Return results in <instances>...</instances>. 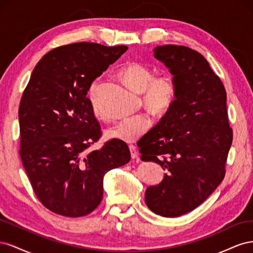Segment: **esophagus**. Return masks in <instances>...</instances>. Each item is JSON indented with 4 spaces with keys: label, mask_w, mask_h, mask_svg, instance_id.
<instances>
[{
    "label": "esophagus",
    "mask_w": 253,
    "mask_h": 253,
    "mask_svg": "<svg viewBox=\"0 0 253 253\" xmlns=\"http://www.w3.org/2000/svg\"><path fill=\"white\" fill-rule=\"evenodd\" d=\"M128 149H129V153H131V157H132V159L137 158V151H136V148L134 147V145H129Z\"/></svg>",
    "instance_id": "esophagus-1"
}]
</instances>
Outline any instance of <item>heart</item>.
<instances>
[{
	"label": "heart",
	"instance_id": "obj_1",
	"mask_svg": "<svg viewBox=\"0 0 253 253\" xmlns=\"http://www.w3.org/2000/svg\"><path fill=\"white\" fill-rule=\"evenodd\" d=\"M120 75L129 87L142 94V102L145 108L155 115H162L169 110L176 97L174 80L168 75L154 77V73L147 65L132 62L122 68ZM100 84L95 81L89 88V97L94 113L98 118L102 117L97 106L98 91ZM151 120L145 115L129 117L118 121L106 128L105 136L110 139L133 143L148 131Z\"/></svg>",
	"mask_w": 253,
	"mask_h": 253
}]
</instances>
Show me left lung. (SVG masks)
Instances as JSON below:
<instances>
[{
	"label": "left lung",
	"mask_w": 253,
	"mask_h": 253,
	"mask_svg": "<svg viewBox=\"0 0 253 253\" xmlns=\"http://www.w3.org/2000/svg\"><path fill=\"white\" fill-rule=\"evenodd\" d=\"M153 52L173 76L176 97L137 143L141 160L166 171L157 186L145 190L144 201L155 214L177 217L202 205L224 179L232 129L224 84L203 55L171 44Z\"/></svg>",
	"instance_id": "1"
}]
</instances>
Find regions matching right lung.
<instances>
[{"instance_id":"add662e5","label":"right lung","mask_w":253,"mask_h":253,"mask_svg":"<svg viewBox=\"0 0 253 253\" xmlns=\"http://www.w3.org/2000/svg\"><path fill=\"white\" fill-rule=\"evenodd\" d=\"M79 42L50 50L30 76L19 108L20 156L39 201L53 213L80 217L103 196V177L127 164L124 141L88 151L101 136L87 91L126 51Z\"/></svg>"}]
</instances>
